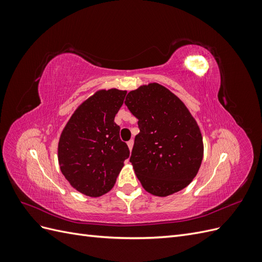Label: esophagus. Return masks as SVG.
<instances>
[{
    "label": "esophagus",
    "instance_id": "1",
    "mask_svg": "<svg viewBox=\"0 0 262 262\" xmlns=\"http://www.w3.org/2000/svg\"><path fill=\"white\" fill-rule=\"evenodd\" d=\"M126 144H128L129 149H130V150H132V147H133V140H130V141L126 142Z\"/></svg>",
    "mask_w": 262,
    "mask_h": 262
}]
</instances>
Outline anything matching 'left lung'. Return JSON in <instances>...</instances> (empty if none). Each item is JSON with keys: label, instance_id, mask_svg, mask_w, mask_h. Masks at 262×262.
Returning a JSON list of instances; mask_svg holds the SVG:
<instances>
[{"label": "left lung", "instance_id": "1", "mask_svg": "<svg viewBox=\"0 0 262 262\" xmlns=\"http://www.w3.org/2000/svg\"><path fill=\"white\" fill-rule=\"evenodd\" d=\"M124 104L139 120L130 162L143 188L166 196L187 187L200 168L203 142L184 102L152 83L130 92Z\"/></svg>", "mask_w": 262, "mask_h": 262}]
</instances>
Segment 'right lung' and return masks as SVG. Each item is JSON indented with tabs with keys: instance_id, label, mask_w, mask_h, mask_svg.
<instances>
[{
	"instance_id": "obj_1",
	"label": "right lung",
	"mask_w": 262,
	"mask_h": 262,
	"mask_svg": "<svg viewBox=\"0 0 262 262\" xmlns=\"http://www.w3.org/2000/svg\"><path fill=\"white\" fill-rule=\"evenodd\" d=\"M125 95L118 90L97 92L76 109L61 134V171L71 186L86 195L108 192L130 156L115 122Z\"/></svg>"
}]
</instances>
